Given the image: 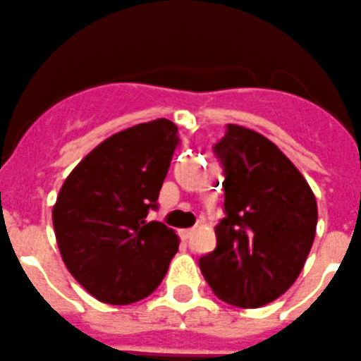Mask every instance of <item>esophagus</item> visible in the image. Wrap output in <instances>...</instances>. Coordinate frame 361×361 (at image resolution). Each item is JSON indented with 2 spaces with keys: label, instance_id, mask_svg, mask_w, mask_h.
<instances>
[{
  "label": "esophagus",
  "instance_id": "obj_1",
  "mask_svg": "<svg viewBox=\"0 0 361 361\" xmlns=\"http://www.w3.org/2000/svg\"><path fill=\"white\" fill-rule=\"evenodd\" d=\"M195 234V228H186V230H180V238L184 239V241H188V239H191V235Z\"/></svg>",
  "mask_w": 361,
  "mask_h": 361
}]
</instances>
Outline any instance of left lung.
<instances>
[{
    "instance_id": "8db88e82",
    "label": "left lung",
    "mask_w": 361,
    "mask_h": 361,
    "mask_svg": "<svg viewBox=\"0 0 361 361\" xmlns=\"http://www.w3.org/2000/svg\"><path fill=\"white\" fill-rule=\"evenodd\" d=\"M214 154L225 175V218L214 228V252L198 266L219 300L264 307L300 276L314 245L317 202L289 157L252 129L228 123Z\"/></svg>"
}]
</instances>
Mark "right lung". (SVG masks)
I'll use <instances>...</instances> for the list:
<instances>
[{
	"label": "right lung",
	"mask_w": 361,
	"mask_h": 361,
	"mask_svg": "<svg viewBox=\"0 0 361 361\" xmlns=\"http://www.w3.org/2000/svg\"><path fill=\"white\" fill-rule=\"evenodd\" d=\"M166 118L138 123L95 147L65 178L53 225L65 266L102 303L152 294L178 250L173 230L147 221L178 145Z\"/></svg>",
	"instance_id": "1"
}]
</instances>
